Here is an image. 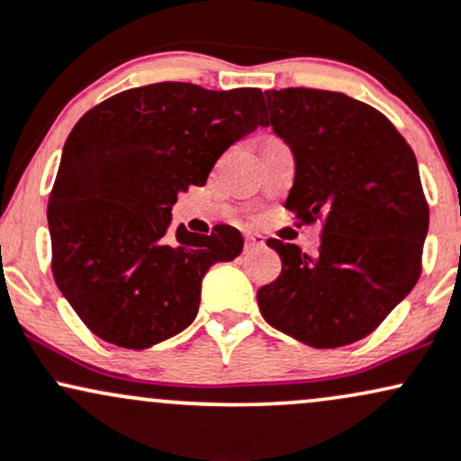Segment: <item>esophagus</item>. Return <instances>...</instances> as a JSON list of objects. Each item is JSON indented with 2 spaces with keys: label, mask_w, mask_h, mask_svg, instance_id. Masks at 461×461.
Returning <instances> with one entry per match:
<instances>
[{
  "label": "esophagus",
  "mask_w": 461,
  "mask_h": 461,
  "mask_svg": "<svg viewBox=\"0 0 461 461\" xmlns=\"http://www.w3.org/2000/svg\"><path fill=\"white\" fill-rule=\"evenodd\" d=\"M265 246V237L261 235H248L246 237V252H252L257 250V248H263Z\"/></svg>",
  "instance_id": "1"
}]
</instances>
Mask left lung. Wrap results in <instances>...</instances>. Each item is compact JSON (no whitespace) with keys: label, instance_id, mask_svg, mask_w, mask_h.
Here are the masks:
<instances>
[{"label":"left lung","instance_id":"left-lung-1","mask_svg":"<svg viewBox=\"0 0 461 461\" xmlns=\"http://www.w3.org/2000/svg\"><path fill=\"white\" fill-rule=\"evenodd\" d=\"M274 133L289 146L295 178L285 207L323 220L308 257L267 240L283 272L258 289L269 326L317 349L371 334L414 289L429 229L419 164L394 124L343 92L265 90Z\"/></svg>","mask_w":461,"mask_h":461}]
</instances>
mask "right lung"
<instances>
[{
    "label": "right lung",
    "mask_w": 461,
    "mask_h": 461,
    "mask_svg": "<svg viewBox=\"0 0 461 461\" xmlns=\"http://www.w3.org/2000/svg\"><path fill=\"white\" fill-rule=\"evenodd\" d=\"M258 88L204 90L161 81L118 92L86 112L67 138L47 204L51 269L81 321L127 349L183 332L200 285L243 250L241 232L178 226V194L204 185L220 155L263 124Z\"/></svg>",
    "instance_id": "right-lung-1"
}]
</instances>
